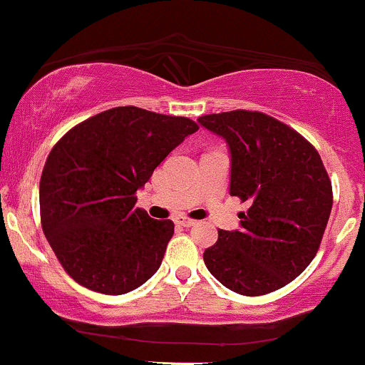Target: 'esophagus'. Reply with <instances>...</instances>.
<instances>
[{"label": "esophagus", "instance_id": "34e87169", "mask_svg": "<svg viewBox=\"0 0 365 365\" xmlns=\"http://www.w3.org/2000/svg\"><path fill=\"white\" fill-rule=\"evenodd\" d=\"M175 223H177L178 226H185V228H188V226H194L195 221L190 220V217H187V216H178V217H175Z\"/></svg>", "mask_w": 365, "mask_h": 365}]
</instances>
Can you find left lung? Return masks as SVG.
I'll return each mask as SVG.
<instances>
[{
  "instance_id": "left-lung-1",
  "label": "left lung",
  "mask_w": 365,
  "mask_h": 365,
  "mask_svg": "<svg viewBox=\"0 0 365 365\" xmlns=\"http://www.w3.org/2000/svg\"><path fill=\"white\" fill-rule=\"evenodd\" d=\"M232 154L230 194L249 204L240 230L217 232L204 252L209 273L240 295L278 290L316 257L333 188L319 153L299 132L259 111L200 116Z\"/></svg>"
}]
</instances>
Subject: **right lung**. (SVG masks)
<instances>
[{"instance_id": "right-lung-1", "label": "right lung", "mask_w": 365, "mask_h": 365, "mask_svg": "<svg viewBox=\"0 0 365 365\" xmlns=\"http://www.w3.org/2000/svg\"><path fill=\"white\" fill-rule=\"evenodd\" d=\"M197 130L185 116L120 106L91 116L56 142L41 175V225L78 284L121 295L159 269L175 225L135 207V194Z\"/></svg>"}]
</instances>
